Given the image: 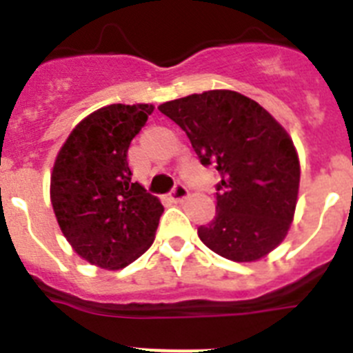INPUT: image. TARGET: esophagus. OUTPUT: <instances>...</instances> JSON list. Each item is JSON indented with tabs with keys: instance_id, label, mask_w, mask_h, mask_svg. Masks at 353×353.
Instances as JSON below:
<instances>
[{
	"instance_id": "34e87169",
	"label": "esophagus",
	"mask_w": 353,
	"mask_h": 353,
	"mask_svg": "<svg viewBox=\"0 0 353 353\" xmlns=\"http://www.w3.org/2000/svg\"><path fill=\"white\" fill-rule=\"evenodd\" d=\"M170 196H171V199H173V201H176V203H179V201H183V199L189 196V189H187L185 183L176 182V183H174L173 189H171Z\"/></svg>"
}]
</instances>
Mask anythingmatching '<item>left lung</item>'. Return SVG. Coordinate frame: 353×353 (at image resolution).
Instances as JSON below:
<instances>
[{
    "mask_svg": "<svg viewBox=\"0 0 353 353\" xmlns=\"http://www.w3.org/2000/svg\"><path fill=\"white\" fill-rule=\"evenodd\" d=\"M203 166H214L215 217L198 235L233 261H254L281 244L297 205L301 166L292 139L258 102L212 90L159 105Z\"/></svg>",
    "mask_w": 353,
    "mask_h": 353,
    "instance_id": "obj_1",
    "label": "left lung"
}]
</instances>
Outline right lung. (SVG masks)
Returning <instances> with one entry per match:
<instances>
[{
  "label": "right lung",
  "mask_w": 353,
  "mask_h": 353,
  "mask_svg": "<svg viewBox=\"0 0 353 353\" xmlns=\"http://www.w3.org/2000/svg\"><path fill=\"white\" fill-rule=\"evenodd\" d=\"M152 104H111L84 118L56 157L51 203L74 251L102 269L138 260L154 242L164 207L132 182L127 152Z\"/></svg>",
  "instance_id": "obj_1"
}]
</instances>
